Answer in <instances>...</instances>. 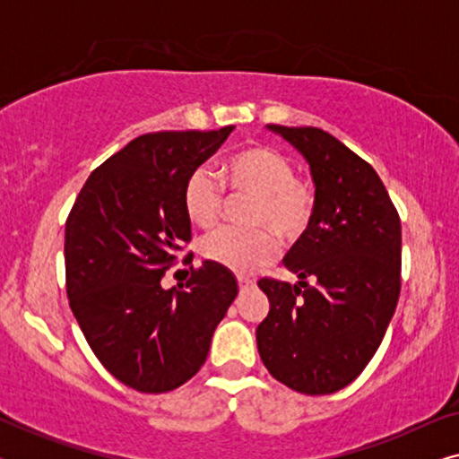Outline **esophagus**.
Listing matches in <instances>:
<instances>
[{"label":"esophagus","mask_w":459,"mask_h":459,"mask_svg":"<svg viewBox=\"0 0 459 459\" xmlns=\"http://www.w3.org/2000/svg\"><path fill=\"white\" fill-rule=\"evenodd\" d=\"M238 286H240L242 292H247V290H250V288L255 286V281L253 280H247V278H238Z\"/></svg>","instance_id":"34e87169"}]
</instances>
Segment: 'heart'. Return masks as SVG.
<instances>
[{"label": "heart", "mask_w": 459, "mask_h": 459, "mask_svg": "<svg viewBox=\"0 0 459 459\" xmlns=\"http://www.w3.org/2000/svg\"><path fill=\"white\" fill-rule=\"evenodd\" d=\"M223 179L231 196H248L244 223L255 228H221L200 244L206 261L247 275L275 256L278 234L297 242L307 234L316 215V194L305 181L294 179V169L284 156L267 146H247L223 165ZM223 187L211 169L196 167L187 175L181 203L192 223L209 228L223 209Z\"/></svg>", "instance_id": "heart-1"}]
</instances>
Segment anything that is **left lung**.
<instances>
[{"instance_id": "8db88e82", "label": "left lung", "mask_w": 459, "mask_h": 459, "mask_svg": "<svg viewBox=\"0 0 459 459\" xmlns=\"http://www.w3.org/2000/svg\"><path fill=\"white\" fill-rule=\"evenodd\" d=\"M309 162L316 215L286 255L297 284L259 288L269 313L256 347L269 374L303 394H330L363 372L401 290V221L372 165L317 127L267 125Z\"/></svg>"}]
</instances>
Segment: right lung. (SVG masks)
<instances>
[{
	"label": "right lung",
	"instance_id": "1",
	"mask_svg": "<svg viewBox=\"0 0 459 459\" xmlns=\"http://www.w3.org/2000/svg\"><path fill=\"white\" fill-rule=\"evenodd\" d=\"M231 131L135 137L87 178L66 219L68 303L102 366L140 393L173 391L198 372L238 294L234 273L211 261L179 290L160 286L192 238L187 175Z\"/></svg>",
	"mask_w": 459,
	"mask_h": 459
}]
</instances>
